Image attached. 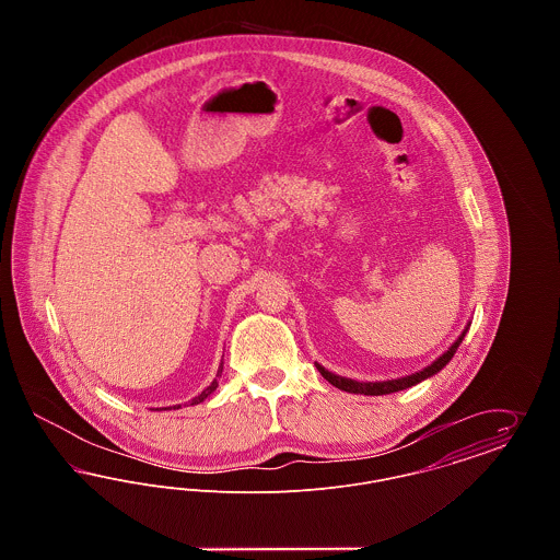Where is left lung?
<instances>
[{
    "instance_id": "8db88e82",
    "label": "left lung",
    "mask_w": 560,
    "mask_h": 560,
    "mask_svg": "<svg viewBox=\"0 0 560 560\" xmlns=\"http://www.w3.org/2000/svg\"><path fill=\"white\" fill-rule=\"evenodd\" d=\"M466 331H468V327L462 331V336L453 342L447 352H443L434 363H430L422 372L411 373V375H405V377H399V380H388V382H357V380H350V377H342V375L327 372L319 363H315V365H317L320 375H323L329 384H334L336 388H340V390L354 393V395H372V397H377V395H390V393L405 390V388H409V386H416V384H420L422 380H427L430 375L441 372V370L452 361V357L455 354L457 347L462 345Z\"/></svg>"
}]
</instances>
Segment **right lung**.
<instances>
[{
  "instance_id": "right-lung-1",
  "label": "right lung",
  "mask_w": 560,
  "mask_h": 560,
  "mask_svg": "<svg viewBox=\"0 0 560 560\" xmlns=\"http://www.w3.org/2000/svg\"><path fill=\"white\" fill-rule=\"evenodd\" d=\"M220 373H222V365L218 368V375H220ZM218 375H215V377H218ZM215 388H218V380H213L212 384H210V386H208V388H206V390H203L199 397H195V399L190 400V405H199L201 400L208 399V395H212ZM178 407H180V405H178ZM178 407L174 405V409H178Z\"/></svg>"
}]
</instances>
